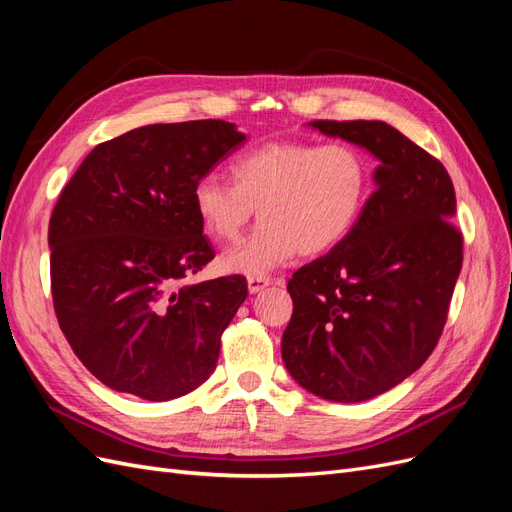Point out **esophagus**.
<instances>
[{
  "label": "esophagus",
  "mask_w": 512,
  "mask_h": 512,
  "mask_svg": "<svg viewBox=\"0 0 512 512\" xmlns=\"http://www.w3.org/2000/svg\"><path fill=\"white\" fill-rule=\"evenodd\" d=\"M271 284H273L271 277H247V290H250L252 294L265 290Z\"/></svg>",
  "instance_id": "1"
}]
</instances>
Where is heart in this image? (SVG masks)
Masks as SVG:
<instances>
[{"instance_id": "heart-1", "label": "heart", "mask_w": 512, "mask_h": 512, "mask_svg": "<svg viewBox=\"0 0 512 512\" xmlns=\"http://www.w3.org/2000/svg\"><path fill=\"white\" fill-rule=\"evenodd\" d=\"M230 177L198 179L192 200L220 243H235L258 209L252 237L222 256L224 271L250 277L337 247L359 224L371 185L367 158L344 143H265L232 158Z\"/></svg>"}]
</instances>
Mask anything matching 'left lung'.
<instances>
[{
  "instance_id": "obj_1",
  "label": "left lung",
  "mask_w": 512,
  "mask_h": 512,
  "mask_svg": "<svg viewBox=\"0 0 512 512\" xmlns=\"http://www.w3.org/2000/svg\"><path fill=\"white\" fill-rule=\"evenodd\" d=\"M380 164L350 235L288 282V374L339 404L382 395L421 367L442 335L463 262L446 168L384 121H309Z\"/></svg>"
}]
</instances>
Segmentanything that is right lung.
<instances>
[{"label": "right lung", "instance_id": "right-lung-1", "mask_svg": "<svg viewBox=\"0 0 512 512\" xmlns=\"http://www.w3.org/2000/svg\"><path fill=\"white\" fill-rule=\"evenodd\" d=\"M245 141L222 119L153 123L98 145L61 192L49 224L55 314L108 389L168 401L213 374L247 282H185L215 256L192 190Z\"/></svg>", "mask_w": 512, "mask_h": 512}]
</instances>
